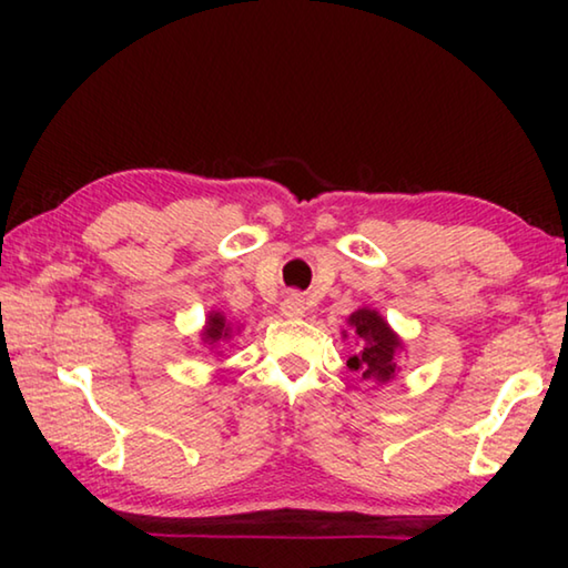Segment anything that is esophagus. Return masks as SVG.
Segmentation results:
<instances>
[{
	"instance_id": "34e87169",
	"label": "esophagus",
	"mask_w": 568,
	"mask_h": 568,
	"mask_svg": "<svg viewBox=\"0 0 568 568\" xmlns=\"http://www.w3.org/2000/svg\"><path fill=\"white\" fill-rule=\"evenodd\" d=\"M281 313L285 318H301L305 313V297L301 293H287L281 303Z\"/></svg>"
}]
</instances>
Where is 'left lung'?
Instances as JSON below:
<instances>
[{"label":"left lung","instance_id":"8db88e82","mask_svg":"<svg viewBox=\"0 0 568 568\" xmlns=\"http://www.w3.org/2000/svg\"><path fill=\"white\" fill-rule=\"evenodd\" d=\"M348 325L358 338V351L348 358V368L358 373L363 381L386 383L396 376V355L403 343L383 321V315L371 307H358L348 318Z\"/></svg>","mask_w":568,"mask_h":568}]
</instances>
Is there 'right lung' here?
Here are the masks:
<instances>
[{"label":"right lung","instance_id":"obj_1","mask_svg":"<svg viewBox=\"0 0 568 568\" xmlns=\"http://www.w3.org/2000/svg\"><path fill=\"white\" fill-rule=\"evenodd\" d=\"M230 335H233V323H230L223 313L213 311L207 315L205 331L200 333V338H203V345H207V348L213 351L217 345H223Z\"/></svg>","mask_w":568,"mask_h":568}]
</instances>
